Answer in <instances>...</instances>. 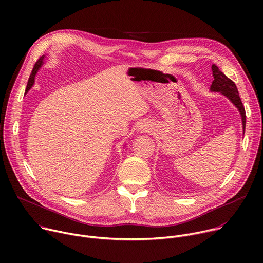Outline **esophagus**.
<instances>
[{"label": "esophagus", "mask_w": 263, "mask_h": 263, "mask_svg": "<svg viewBox=\"0 0 263 263\" xmlns=\"http://www.w3.org/2000/svg\"><path fill=\"white\" fill-rule=\"evenodd\" d=\"M138 129H139V132H145V131H147V128H146L145 126H140Z\"/></svg>", "instance_id": "esophagus-1"}]
</instances>
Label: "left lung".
<instances>
[{
    "mask_svg": "<svg viewBox=\"0 0 263 263\" xmlns=\"http://www.w3.org/2000/svg\"><path fill=\"white\" fill-rule=\"evenodd\" d=\"M211 69H212V76H213L214 80L212 81L210 90L215 91V92H220L224 97H227L236 106V108L240 112L241 121H242V129H243V134H245L246 110H245V107L240 100V97H239V93H238L235 83L231 79H229L222 71H220L219 68L215 64H212Z\"/></svg>",
    "mask_w": 263,
    "mask_h": 263,
    "instance_id": "8db88e82",
    "label": "left lung"
}]
</instances>
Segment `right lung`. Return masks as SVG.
Instances as JSON below:
<instances>
[{"instance_id":"add662e5","label":"right lung","mask_w":263,"mask_h":263,"mask_svg":"<svg viewBox=\"0 0 263 263\" xmlns=\"http://www.w3.org/2000/svg\"><path fill=\"white\" fill-rule=\"evenodd\" d=\"M44 57H45V56L41 57L39 60L36 61V63L34 64V67H33V69H32V72H31L30 77H29V80H28V84H27V87H26V92H28V90L33 86V84H34V79H35V74L37 73V70H39V69L41 68V66H42V64H43Z\"/></svg>"}]
</instances>
